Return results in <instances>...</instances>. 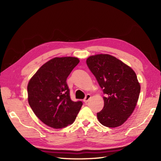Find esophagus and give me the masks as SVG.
Returning a JSON list of instances; mask_svg holds the SVG:
<instances>
[{"instance_id": "34e87169", "label": "esophagus", "mask_w": 161, "mask_h": 161, "mask_svg": "<svg viewBox=\"0 0 161 161\" xmlns=\"http://www.w3.org/2000/svg\"><path fill=\"white\" fill-rule=\"evenodd\" d=\"M91 95L87 94V95H86V97H85V98L83 99V101L85 102V103H87V102H88V101H89V99H91Z\"/></svg>"}]
</instances>
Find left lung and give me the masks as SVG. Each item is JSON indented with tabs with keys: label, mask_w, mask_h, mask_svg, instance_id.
Returning <instances> with one entry per match:
<instances>
[{
	"label": "left lung",
	"mask_w": 161,
	"mask_h": 161,
	"mask_svg": "<svg viewBox=\"0 0 161 161\" xmlns=\"http://www.w3.org/2000/svg\"><path fill=\"white\" fill-rule=\"evenodd\" d=\"M86 64L105 95L103 108L97 114L99 122L108 128L120 126L132 114L138 100L140 85L136 73L109 54L91 56Z\"/></svg>",
	"instance_id": "obj_1"
}]
</instances>
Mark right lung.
<instances>
[{
  "instance_id": "add662e5",
  "label": "right lung",
  "mask_w": 161,
  "mask_h": 161,
  "mask_svg": "<svg viewBox=\"0 0 161 161\" xmlns=\"http://www.w3.org/2000/svg\"><path fill=\"white\" fill-rule=\"evenodd\" d=\"M79 60L75 57L54 58L40 67L27 85L28 102L43 123L59 129L74 122L82 105L73 101L66 79Z\"/></svg>"
}]
</instances>
